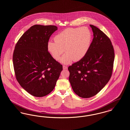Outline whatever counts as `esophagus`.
I'll return each mask as SVG.
<instances>
[{
    "label": "esophagus",
    "mask_w": 130,
    "mask_h": 130,
    "mask_svg": "<svg viewBox=\"0 0 130 130\" xmlns=\"http://www.w3.org/2000/svg\"><path fill=\"white\" fill-rule=\"evenodd\" d=\"M63 69L64 70H65V69H67V67L66 66H65V65H63Z\"/></svg>",
    "instance_id": "1"
}]
</instances>
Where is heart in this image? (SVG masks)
I'll return each mask as SVG.
<instances>
[{"label": "heart", "mask_w": 130, "mask_h": 130, "mask_svg": "<svg viewBox=\"0 0 130 130\" xmlns=\"http://www.w3.org/2000/svg\"><path fill=\"white\" fill-rule=\"evenodd\" d=\"M92 38L91 32L87 27L69 28L56 35L55 42L49 41L47 49L56 60H59L64 49L66 54L62 56L60 61L68 64L73 60L77 61L86 56Z\"/></svg>", "instance_id": "1"}]
</instances>
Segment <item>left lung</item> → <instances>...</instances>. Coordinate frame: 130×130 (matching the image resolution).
<instances>
[{"label":"left lung","instance_id":"obj_1","mask_svg":"<svg viewBox=\"0 0 130 130\" xmlns=\"http://www.w3.org/2000/svg\"><path fill=\"white\" fill-rule=\"evenodd\" d=\"M90 26L93 38L88 53L68 67L72 89L82 98L94 96L104 87L111 77L115 59L110 38L96 27Z\"/></svg>","mask_w":130,"mask_h":130}]
</instances>
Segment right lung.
Listing matches in <instances>:
<instances>
[{
	"mask_svg": "<svg viewBox=\"0 0 130 130\" xmlns=\"http://www.w3.org/2000/svg\"><path fill=\"white\" fill-rule=\"evenodd\" d=\"M54 25H35L16 44L12 56L15 77L25 91L36 97L49 94L54 89L63 68L48 51Z\"/></svg>",
	"mask_w": 130,
	"mask_h": 130,
	"instance_id": "obj_1",
	"label": "right lung"
}]
</instances>
